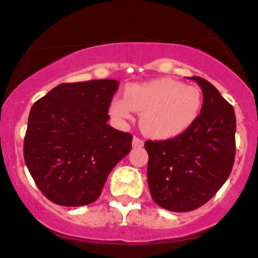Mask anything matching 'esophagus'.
Here are the masks:
<instances>
[{"mask_svg":"<svg viewBox=\"0 0 258 258\" xmlns=\"http://www.w3.org/2000/svg\"><path fill=\"white\" fill-rule=\"evenodd\" d=\"M143 146H144V142L142 141L141 138L133 137V141H132V147L133 148H142Z\"/></svg>","mask_w":258,"mask_h":258,"instance_id":"esophagus-1","label":"esophagus"}]
</instances>
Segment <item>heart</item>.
<instances>
[{
  "label": "heart",
  "mask_w": 258,
  "mask_h": 258,
  "mask_svg": "<svg viewBox=\"0 0 258 258\" xmlns=\"http://www.w3.org/2000/svg\"><path fill=\"white\" fill-rule=\"evenodd\" d=\"M203 98L198 88L172 79H159L130 85L123 98H114L109 112L119 121L142 114V127L154 138L167 139L182 135L199 116Z\"/></svg>",
  "instance_id": "obj_1"
}]
</instances>
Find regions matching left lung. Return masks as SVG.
<instances>
[{"mask_svg":"<svg viewBox=\"0 0 258 258\" xmlns=\"http://www.w3.org/2000/svg\"><path fill=\"white\" fill-rule=\"evenodd\" d=\"M190 80L198 82L204 96L195 122L172 139L144 144L153 200L173 212L193 211L214 198L229 177L235 159L233 106L205 79Z\"/></svg>","mask_w":258,"mask_h":258,"instance_id":"left-lung-1","label":"left lung"}]
</instances>
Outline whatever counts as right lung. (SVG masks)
Segmentation results:
<instances>
[{"label":"right lung","mask_w":258,"mask_h":258,"mask_svg":"<svg viewBox=\"0 0 258 258\" xmlns=\"http://www.w3.org/2000/svg\"><path fill=\"white\" fill-rule=\"evenodd\" d=\"M117 88L116 80L61 84L32 105L25 164L52 203L74 207L96 201L110 171L131 150L132 135L108 125Z\"/></svg>","instance_id":"1"}]
</instances>
